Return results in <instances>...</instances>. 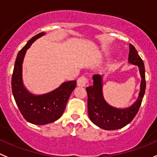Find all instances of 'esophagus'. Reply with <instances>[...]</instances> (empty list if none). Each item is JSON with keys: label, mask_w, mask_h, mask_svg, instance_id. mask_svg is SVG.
Listing matches in <instances>:
<instances>
[{"label": "esophagus", "mask_w": 157, "mask_h": 157, "mask_svg": "<svg viewBox=\"0 0 157 157\" xmlns=\"http://www.w3.org/2000/svg\"><path fill=\"white\" fill-rule=\"evenodd\" d=\"M87 83L88 79L84 76H82L77 80V86H79V87H85L87 85Z\"/></svg>", "instance_id": "esophagus-1"}]
</instances>
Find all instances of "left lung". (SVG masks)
I'll return each instance as SVG.
<instances>
[{
	"label": "left lung",
	"instance_id": "left-lung-1",
	"mask_svg": "<svg viewBox=\"0 0 157 157\" xmlns=\"http://www.w3.org/2000/svg\"><path fill=\"white\" fill-rule=\"evenodd\" d=\"M129 63L139 68L141 82L139 96L136 102L126 108L112 106L105 100L102 92V75L92 76L93 86L86 88L88 94V113L90 120L99 128L105 130H115L128 125L138 113L146 90L144 63L132 44H129Z\"/></svg>",
	"mask_w": 157,
	"mask_h": 157
}]
</instances>
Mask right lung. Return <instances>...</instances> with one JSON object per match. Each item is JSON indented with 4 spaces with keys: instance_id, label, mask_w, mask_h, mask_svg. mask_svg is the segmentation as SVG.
<instances>
[{
    "instance_id": "add662e5",
    "label": "right lung",
    "mask_w": 157,
    "mask_h": 157,
    "mask_svg": "<svg viewBox=\"0 0 157 157\" xmlns=\"http://www.w3.org/2000/svg\"><path fill=\"white\" fill-rule=\"evenodd\" d=\"M45 35L41 32L33 37L18 52L13 71L11 88L16 104L28 122L45 125L58 120L63 114L76 81L65 82L59 88L43 95H35L25 88L22 78V64L27 50L34 41Z\"/></svg>"
}]
</instances>
